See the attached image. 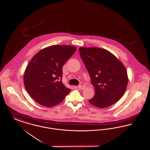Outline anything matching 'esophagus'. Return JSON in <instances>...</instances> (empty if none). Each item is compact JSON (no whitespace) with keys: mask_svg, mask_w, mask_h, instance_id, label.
<instances>
[{"mask_svg":"<svg viewBox=\"0 0 150 150\" xmlns=\"http://www.w3.org/2000/svg\"><path fill=\"white\" fill-rule=\"evenodd\" d=\"M86 86L84 83H80V84L78 86V88L80 89H81V90H83L84 89H85Z\"/></svg>","mask_w":150,"mask_h":150,"instance_id":"1","label":"esophagus"}]
</instances>
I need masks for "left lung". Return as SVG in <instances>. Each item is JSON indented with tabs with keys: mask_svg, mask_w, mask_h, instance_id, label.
Returning a JSON list of instances; mask_svg holds the SVG:
<instances>
[{
	"mask_svg": "<svg viewBox=\"0 0 150 150\" xmlns=\"http://www.w3.org/2000/svg\"><path fill=\"white\" fill-rule=\"evenodd\" d=\"M79 50L95 89L89 103L99 108L111 106L121 98L126 91L128 78L125 66L105 49L80 47Z\"/></svg>",
	"mask_w": 150,
	"mask_h": 150,
	"instance_id": "obj_1",
	"label": "left lung"
}]
</instances>
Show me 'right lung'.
<instances>
[{"label":"right lung","instance_id":"right-lung-1","mask_svg":"<svg viewBox=\"0 0 150 150\" xmlns=\"http://www.w3.org/2000/svg\"><path fill=\"white\" fill-rule=\"evenodd\" d=\"M76 48L52 45L37 53L29 62L23 83L29 95L39 104L52 107L61 103L71 91L62 83V67Z\"/></svg>","mask_w":150,"mask_h":150}]
</instances>
